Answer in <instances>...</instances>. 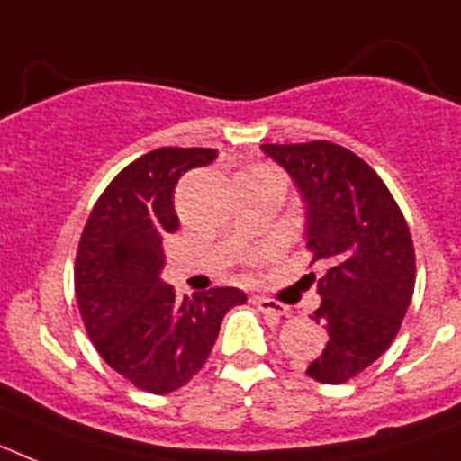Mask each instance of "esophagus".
<instances>
[{
  "instance_id": "obj_1",
  "label": "esophagus",
  "mask_w": 461,
  "mask_h": 461,
  "mask_svg": "<svg viewBox=\"0 0 461 461\" xmlns=\"http://www.w3.org/2000/svg\"><path fill=\"white\" fill-rule=\"evenodd\" d=\"M254 303L260 312L272 313V316H288V307L284 303H279V300H272V297H256Z\"/></svg>"
}]
</instances>
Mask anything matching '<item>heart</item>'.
Listing matches in <instances>:
<instances>
[{
    "label": "heart",
    "instance_id": "obj_1",
    "mask_svg": "<svg viewBox=\"0 0 461 461\" xmlns=\"http://www.w3.org/2000/svg\"><path fill=\"white\" fill-rule=\"evenodd\" d=\"M256 258H258V256H249V260H256Z\"/></svg>",
    "mask_w": 461,
    "mask_h": 461
}]
</instances>
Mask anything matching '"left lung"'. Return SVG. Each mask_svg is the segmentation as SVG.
Masks as SVG:
<instances>
[{
    "label": "left lung",
    "instance_id": "8db88e82",
    "mask_svg": "<svg viewBox=\"0 0 461 461\" xmlns=\"http://www.w3.org/2000/svg\"><path fill=\"white\" fill-rule=\"evenodd\" d=\"M307 203V249L325 263L321 307L312 319L328 344L307 367L313 381L346 383L376 362L397 337L415 286L409 223L376 170L330 140L263 145Z\"/></svg>",
    "mask_w": 461,
    "mask_h": 461
}]
</instances>
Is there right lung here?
Returning <instances> with one entry per match:
<instances>
[{"label":"right lung","mask_w":461,"mask_h":461,"mask_svg":"<svg viewBox=\"0 0 461 461\" xmlns=\"http://www.w3.org/2000/svg\"><path fill=\"white\" fill-rule=\"evenodd\" d=\"M217 149L158 148L113 177L94 203L73 267L85 330L110 369L138 390L168 394L207 362L240 288H210L177 300L158 272L164 240L177 233L173 194L182 175L212 164Z\"/></svg>","instance_id":"1"}]
</instances>
